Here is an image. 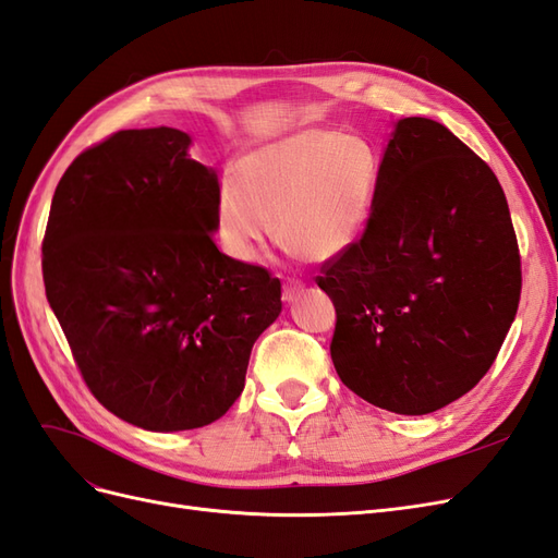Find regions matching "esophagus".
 Here are the masks:
<instances>
[{"instance_id":"34e87169","label":"esophagus","mask_w":558,"mask_h":558,"mask_svg":"<svg viewBox=\"0 0 558 558\" xmlns=\"http://www.w3.org/2000/svg\"><path fill=\"white\" fill-rule=\"evenodd\" d=\"M302 291H305V286H302L295 279H289V281L283 283V300L286 302H293V300H298L302 295Z\"/></svg>"}]
</instances>
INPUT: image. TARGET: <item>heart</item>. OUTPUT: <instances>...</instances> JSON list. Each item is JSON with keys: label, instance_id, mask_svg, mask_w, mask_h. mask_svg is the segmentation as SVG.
I'll return each instance as SVG.
<instances>
[{"label": "heart", "instance_id": "heart-1", "mask_svg": "<svg viewBox=\"0 0 558 558\" xmlns=\"http://www.w3.org/2000/svg\"><path fill=\"white\" fill-rule=\"evenodd\" d=\"M379 162L363 140L332 128H300L253 146L218 181L216 240L232 260L253 263L272 238L307 260H330L369 223Z\"/></svg>", "mask_w": 558, "mask_h": 558}]
</instances>
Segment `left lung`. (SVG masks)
Wrapping results in <instances>:
<instances>
[{"label":"left lung","instance_id":"8db88e82","mask_svg":"<svg viewBox=\"0 0 558 558\" xmlns=\"http://www.w3.org/2000/svg\"><path fill=\"white\" fill-rule=\"evenodd\" d=\"M316 277L335 305L330 356L353 393L430 414L488 373L517 316L508 199L480 156L430 118H402L359 242Z\"/></svg>","mask_w":558,"mask_h":558}]
</instances>
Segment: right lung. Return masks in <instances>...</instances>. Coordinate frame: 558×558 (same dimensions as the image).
<instances>
[{"label": "right lung", "mask_w": 558, "mask_h": 558, "mask_svg": "<svg viewBox=\"0 0 558 558\" xmlns=\"http://www.w3.org/2000/svg\"><path fill=\"white\" fill-rule=\"evenodd\" d=\"M174 128L121 130L66 167L44 234V286L83 381L156 433L221 418L244 391L281 283L214 244L218 177Z\"/></svg>", "instance_id": "obj_1"}]
</instances>
